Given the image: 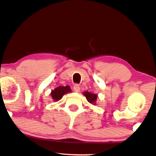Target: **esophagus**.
Returning a JSON list of instances; mask_svg holds the SVG:
<instances>
[{
    "label": "esophagus",
    "instance_id": "obj_1",
    "mask_svg": "<svg viewBox=\"0 0 156 156\" xmlns=\"http://www.w3.org/2000/svg\"><path fill=\"white\" fill-rule=\"evenodd\" d=\"M73 90L76 92H79L80 91V86L78 84H75L73 86Z\"/></svg>",
    "mask_w": 156,
    "mask_h": 156
}]
</instances>
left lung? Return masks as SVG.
I'll return each instance as SVG.
<instances>
[{
  "instance_id": "1",
  "label": "left lung",
  "mask_w": 156,
  "mask_h": 156,
  "mask_svg": "<svg viewBox=\"0 0 156 156\" xmlns=\"http://www.w3.org/2000/svg\"><path fill=\"white\" fill-rule=\"evenodd\" d=\"M83 95L86 96V99H87V101L90 104L96 105V99H97V95L96 94H92V93H90L88 91H85L83 92Z\"/></svg>"
}]
</instances>
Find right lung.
<instances>
[{
	"mask_svg": "<svg viewBox=\"0 0 156 156\" xmlns=\"http://www.w3.org/2000/svg\"><path fill=\"white\" fill-rule=\"evenodd\" d=\"M71 92L70 86H58V88H55L54 90H52L51 92V96H52V99L55 101H58L62 98L65 94H68V93Z\"/></svg>",
	"mask_w": 156,
	"mask_h": 156,
	"instance_id": "obj_1",
	"label": "right lung"
}]
</instances>
